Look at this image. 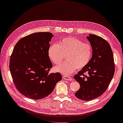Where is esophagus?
<instances>
[{
	"label": "esophagus",
	"mask_w": 123,
	"mask_h": 123,
	"mask_svg": "<svg viewBox=\"0 0 123 123\" xmlns=\"http://www.w3.org/2000/svg\"><path fill=\"white\" fill-rule=\"evenodd\" d=\"M62 78H63V79H65V80H72V79H73V78L70 76H64L63 77H62Z\"/></svg>",
	"instance_id": "34e87169"
}]
</instances>
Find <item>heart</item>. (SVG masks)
<instances>
[{
    "label": "heart",
    "instance_id": "b5f03b06",
    "mask_svg": "<svg viewBox=\"0 0 123 123\" xmlns=\"http://www.w3.org/2000/svg\"><path fill=\"white\" fill-rule=\"evenodd\" d=\"M91 45L74 37H66L58 44H53L48 50V55L54 64H58L66 56L67 61L54 68L56 72L65 75L73 74L77 68L85 67L92 56Z\"/></svg>",
    "mask_w": 123,
    "mask_h": 123
}]
</instances>
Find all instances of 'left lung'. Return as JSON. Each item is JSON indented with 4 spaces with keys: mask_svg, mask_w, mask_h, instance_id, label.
<instances>
[{
    "mask_svg": "<svg viewBox=\"0 0 123 123\" xmlns=\"http://www.w3.org/2000/svg\"><path fill=\"white\" fill-rule=\"evenodd\" d=\"M86 38L92 47V57L74 79L80 85L75 96L80 100L90 101L100 97L108 88L114 74L115 65L112 50L106 40L95 34H89ZM85 72L88 73V76Z\"/></svg>",
    "mask_w": 123,
    "mask_h": 123,
    "instance_id": "1",
    "label": "left lung"
}]
</instances>
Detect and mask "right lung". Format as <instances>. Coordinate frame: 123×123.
Masks as SVG:
<instances>
[{"instance_id":"1","label":"right lung","mask_w":123,"mask_h":123,"mask_svg":"<svg viewBox=\"0 0 123 123\" xmlns=\"http://www.w3.org/2000/svg\"><path fill=\"white\" fill-rule=\"evenodd\" d=\"M50 32H37L22 38L10 56L9 68L14 84L21 93L40 100L50 94L62 77L49 74L53 67L48 50L53 37Z\"/></svg>"}]
</instances>
